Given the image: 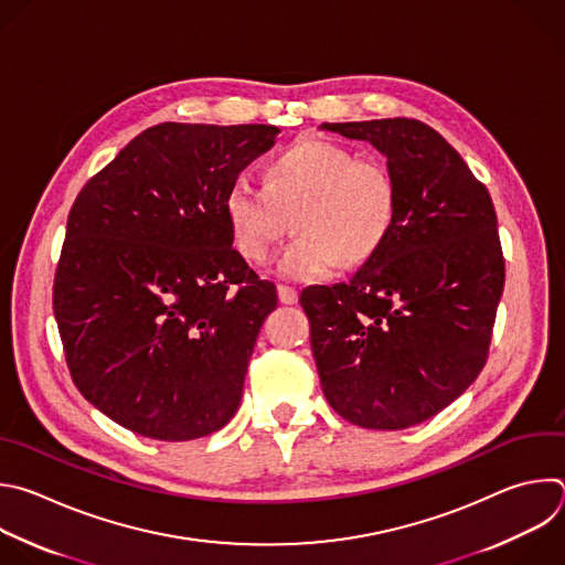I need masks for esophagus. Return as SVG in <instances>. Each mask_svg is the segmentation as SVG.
Masks as SVG:
<instances>
[{
	"label": "esophagus",
	"instance_id": "34e87169",
	"mask_svg": "<svg viewBox=\"0 0 565 565\" xmlns=\"http://www.w3.org/2000/svg\"><path fill=\"white\" fill-rule=\"evenodd\" d=\"M277 295H279V301H281V303H297V299H299L297 288L284 286V284L277 286Z\"/></svg>",
	"mask_w": 565,
	"mask_h": 565
}]
</instances>
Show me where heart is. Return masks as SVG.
<instances>
[{
	"mask_svg": "<svg viewBox=\"0 0 565 565\" xmlns=\"http://www.w3.org/2000/svg\"><path fill=\"white\" fill-rule=\"evenodd\" d=\"M224 215L235 250L257 266L273 259L292 220L299 237L277 270L315 281L339 264L356 268L377 257L397 224L399 183L384 159L303 137L262 163V188L231 185Z\"/></svg>",
	"mask_w": 565,
	"mask_h": 565,
	"instance_id": "obj_1",
	"label": "heart"
}]
</instances>
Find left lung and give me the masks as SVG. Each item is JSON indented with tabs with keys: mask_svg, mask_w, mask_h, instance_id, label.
Here are the masks:
<instances>
[{
	"mask_svg": "<svg viewBox=\"0 0 565 565\" xmlns=\"http://www.w3.org/2000/svg\"><path fill=\"white\" fill-rule=\"evenodd\" d=\"M321 128L388 157L399 215L348 284L301 290L312 356L334 413L361 428L404 430L450 406L486 365L505 281L497 213L488 188L424 121Z\"/></svg>",
	"mask_w": 565,
	"mask_h": 565,
	"instance_id": "obj_1",
	"label": "left lung"
}]
</instances>
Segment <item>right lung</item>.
<instances>
[{"mask_svg":"<svg viewBox=\"0 0 565 565\" xmlns=\"http://www.w3.org/2000/svg\"><path fill=\"white\" fill-rule=\"evenodd\" d=\"M277 132L166 121L79 191L53 310L73 384L115 424L191 441L237 413L277 288L233 248L224 198Z\"/></svg>","mask_w":565,"mask_h":565,"instance_id":"1","label":"right lung"}]
</instances>
